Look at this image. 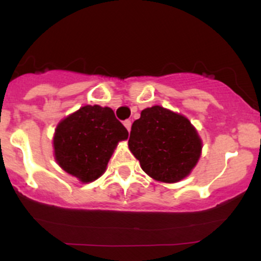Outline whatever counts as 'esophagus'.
I'll return each instance as SVG.
<instances>
[{"mask_svg": "<svg viewBox=\"0 0 261 261\" xmlns=\"http://www.w3.org/2000/svg\"><path fill=\"white\" fill-rule=\"evenodd\" d=\"M124 125H125V127L127 128V131L131 130V120H125Z\"/></svg>", "mask_w": 261, "mask_h": 261, "instance_id": "esophagus-1", "label": "esophagus"}]
</instances>
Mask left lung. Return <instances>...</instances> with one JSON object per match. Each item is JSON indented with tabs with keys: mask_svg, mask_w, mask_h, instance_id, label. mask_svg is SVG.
I'll return each instance as SVG.
<instances>
[{
	"mask_svg": "<svg viewBox=\"0 0 261 261\" xmlns=\"http://www.w3.org/2000/svg\"><path fill=\"white\" fill-rule=\"evenodd\" d=\"M128 148L149 176L175 182L196 166L201 140L185 116L154 106L142 110L134 121Z\"/></svg>",
	"mask_w": 261,
	"mask_h": 261,
	"instance_id": "left-lung-1",
	"label": "left lung"
}]
</instances>
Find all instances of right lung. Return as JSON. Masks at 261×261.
Returning <instances> with one entry per match:
<instances>
[{"label":"right lung","mask_w":261,"mask_h":261,"mask_svg":"<svg viewBox=\"0 0 261 261\" xmlns=\"http://www.w3.org/2000/svg\"><path fill=\"white\" fill-rule=\"evenodd\" d=\"M127 130L110 108L82 107L58 125L54 149L59 166L82 182L98 179L106 172L119 141Z\"/></svg>","instance_id":"1"}]
</instances>
